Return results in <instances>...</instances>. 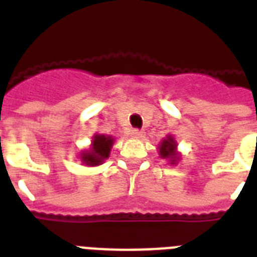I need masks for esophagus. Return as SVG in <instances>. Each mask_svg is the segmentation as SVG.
Returning <instances> with one entry per match:
<instances>
[{
	"label": "esophagus",
	"instance_id": "obj_1",
	"mask_svg": "<svg viewBox=\"0 0 257 257\" xmlns=\"http://www.w3.org/2000/svg\"><path fill=\"white\" fill-rule=\"evenodd\" d=\"M145 136V133L143 131H139V129H133L132 132H131V137L133 139H143Z\"/></svg>",
	"mask_w": 257,
	"mask_h": 257
}]
</instances>
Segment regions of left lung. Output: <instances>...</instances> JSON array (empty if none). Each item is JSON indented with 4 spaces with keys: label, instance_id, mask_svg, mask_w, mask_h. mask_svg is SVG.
Wrapping results in <instances>:
<instances>
[{
    "label": "left lung",
    "instance_id": "1",
    "mask_svg": "<svg viewBox=\"0 0 257 257\" xmlns=\"http://www.w3.org/2000/svg\"><path fill=\"white\" fill-rule=\"evenodd\" d=\"M159 155L171 165H176L180 160V152L177 151V141L172 135L164 137L159 144Z\"/></svg>",
    "mask_w": 257,
    "mask_h": 257
}]
</instances>
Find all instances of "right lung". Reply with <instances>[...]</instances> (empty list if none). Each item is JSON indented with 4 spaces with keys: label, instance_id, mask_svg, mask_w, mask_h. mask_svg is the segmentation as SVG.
Wrapping results in <instances>:
<instances>
[{
    "label": "right lung",
    "instance_id": "obj_1",
    "mask_svg": "<svg viewBox=\"0 0 257 257\" xmlns=\"http://www.w3.org/2000/svg\"><path fill=\"white\" fill-rule=\"evenodd\" d=\"M113 144H114V137L96 133L93 135L92 144L89 145V148L84 149L80 153V160L86 167L101 165L110 155Z\"/></svg>",
    "mask_w": 257,
    "mask_h": 257
}]
</instances>
